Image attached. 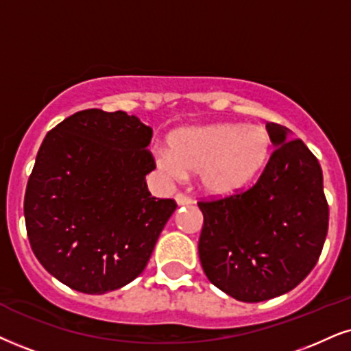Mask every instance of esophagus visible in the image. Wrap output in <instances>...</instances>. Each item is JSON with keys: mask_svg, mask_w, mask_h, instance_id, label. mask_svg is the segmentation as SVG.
<instances>
[{"mask_svg": "<svg viewBox=\"0 0 351 351\" xmlns=\"http://www.w3.org/2000/svg\"><path fill=\"white\" fill-rule=\"evenodd\" d=\"M176 202H177V205H192L193 203L192 198H190L189 195H185V193H180V192L176 195Z\"/></svg>", "mask_w": 351, "mask_h": 351, "instance_id": "34e87169", "label": "esophagus"}]
</instances>
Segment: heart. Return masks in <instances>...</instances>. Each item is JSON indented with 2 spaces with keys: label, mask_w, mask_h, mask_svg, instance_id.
Listing matches in <instances>:
<instances>
[{
  "label": "heart",
  "mask_w": 351,
  "mask_h": 351,
  "mask_svg": "<svg viewBox=\"0 0 351 351\" xmlns=\"http://www.w3.org/2000/svg\"><path fill=\"white\" fill-rule=\"evenodd\" d=\"M169 151L158 154V166L171 177L198 174L211 195H231L252 184L270 161L274 140L265 127L213 123L176 130Z\"/></svg>",
  "instance_id": "obj_1"
}]
</instances>
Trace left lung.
Instances as JSON below:
<instances>
[{
	"label": "left lung",
	"mask_w": 351,
	"mask_h": 351,
	"mask_svg": "<svg viewBox=\"0 0 351 351\" xmlns=\"http://www.w3.org/2000/svg\"><path fill=\"white\" fill-rule=\"evenodd\" d=\"M267 167L245 192L198 202V255L208 280L237 301L261 302L296 288L322 252L328 228L322 169L300 138L267 123Z\"/></svg>",
	"instance_id": "1"
}]
</instances>
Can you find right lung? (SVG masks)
<instances>
[{"instance_id": "add662e5", "label": "right lung", "mask_w": 351, "mask_h": 351, "mask_svg": "<svg viewBox=\"0 0 351 351\" xmlns=\"http://www.w3.org/2000/svg\"><path fill=\"white\" fill-rule=\"evenodd\" d=\"M151 136L135 115L101 109L47 133L25 189V229L37 261L71 289L104 295L135 280L176 211L146 185Z\"/></svg>"}]
</instances>
